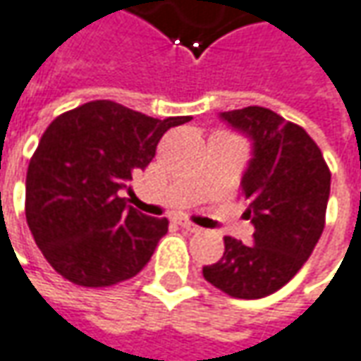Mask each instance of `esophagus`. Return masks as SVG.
Wrapping results in <instances>:
<instances>
[{
    "instance_id": "34e87169",
    "label": "esophagus",
    "mask_w": 361,
    "mask_h": 361,
    "mask_svg": "<svg viewBox=\"0 0 361 361\" xmlns=\"http://www.w3.org/2000/svg\"><path fill=\"white\" fill-rule=\"evenodd\" d=\"M178 224H180L183 230H188V232H200V230H202V228L196 226V224H194V222H190V220H185V218H180V220H178Z\"/></svg>"
}]
</instances>
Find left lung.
<instances>
[{
    "label": "left lung",
    "instance_id": "obj_1",
    "mask_svg": "<svg viewBox=\"0 0 361 361\" xmlns=\"http://www.w3.org/2000/svg\"><path fill=\"white\" fill-rule=\"evenodd\" d=\"M252 143L244 171L252 244L224 238V255L204 267V279L236 299H262L285 287L311 257L325 226L331 173L303 127L264 106L220 113Z\"/></svg>",
    "mask_w": 361,
    "mask_h": 361
}]
</instances>
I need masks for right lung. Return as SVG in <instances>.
I'll list each match as a JSON object with an SVG mask.
<instances>
[{"instance_id":"1","label":"right lung","mask_w":361,"mask_h":361,"mask_svg":"<svg viewBox=\"0 0 361 361\" xmlns=\"http://www.w3.org/2000/svg\"><path fill=\"white\" fill-rule=\"evenodd\" d=\"M192 117H147L92 101L56 117L25 176V220L56 273L80 287H111L139 273L167 232L123 197L159 139Z\"/></svg>"}]
</instances>
